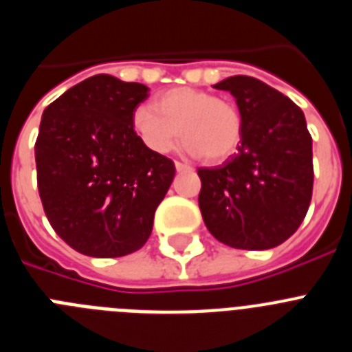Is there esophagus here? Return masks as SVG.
Segmentation results:
<instances>
[{
	"label": "esophagus",
	"mask_w": 352,
	"mask_h": 352,
	"mask_svg": "<svg viewBox=\"0 0 352 352\" xmlns=\"http://www.w3.org/2000/svg\"><path fill=\"white\" fill-rule=\"evenodd\" d=\"M174 166H176V170H178V173H188V170H192L190 166L182 164V162H174Z\"/></svg>",
	"instance_id": "1"
}]
</instances>
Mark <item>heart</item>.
Wrapping results in <instances>:
<instances>
[{
    "label": "heart",
    "mask_w": 352,
    "mask_h": 352,
    "mask_svg": "<svg viewBox=\"0 0 352 352\" xmlns=\"http://www.w3.org/2000/svg\"><path fill=\"white\" fill-rule=\"evenodd\" d=\"M155 109L139 105L132 125L142 144L166 153L178 138L190 155L222 162L234 155L241 141V116L234 104L195 88H174L160 96Z\"/></svg>",
    "instance_id": "1"
}]
</instances>
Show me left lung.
<instances>
[{
  "label": "left lung",
  "instance_id": "left-lung-1",
  "mask_svg": "<svg viewBox=\"0 0 352 352\" xmlns=\"http://www.w3.org/2000/svg\"><path fill=\"white\" fill-rule=\"evenodd\" d=\"M213 88L236 98L241 146L222 166L197 169L204 223L232 248L278 247L296 232L312 199V138L303 111L254 77H227Z\"/></svg>",
  "mask_w": 352,
  "mask_h": 352
}]
</instances>
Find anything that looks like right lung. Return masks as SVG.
Listing matches in <instances>:
<instances>
[{
	"label": "right lung",
	"mask_w": 352,
	"mask_h": 352,
	"mask_svg": "<svg viewBox=\"0 0 352 352\" xmlns=\"http://www.w3.org/2000/svg\"><path fill=\"white\" fill-rule=\"evenodd\" d=\"M148 96L144 84L98 74L43 111L38 194L52 229L84 256L139 250L173 183V160L146 148L133 130V111Z\"/></svg>",
	"instance_id": "right-lung-1"
}]
</instances>
